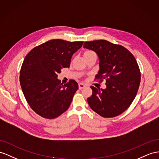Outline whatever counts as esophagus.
Here are the masks:
<instances>
[{"mask_svg":"<svg viewBox=\"0 0 159 159\" xmlns=\"http://www.w3.org/2000/svg\"><path fill=\"white\" fill-rule=\"evenodd\" d=\"M85 87H86V85H85V84H83V83H79V88L80 90V89H82L84 88Z\"/></svg>","mask_w":159,"mask_h":159,"instance_id":"1","label":"esophagus"}]
</instances>
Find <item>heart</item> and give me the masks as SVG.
Listing matches in <instances>:
<instances>
[{"mask_svg": "<svg viewBox=\"0 0 159 159\" xmlns=\"http://www.w3.org/2000/svg\"><path fill=\"white\" fill-rule=\"evenodd\" d=\"M91 53H94V52H92V51H87L86 52L84 53V54H91Z\"/></svg>", "mask_w": 159, "mask_h": 159, "instance_id": "b5f03b06", "label": "heart"}]
</instances>
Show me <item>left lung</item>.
<instances>
[{
  "instance_id": "1",
  "label": "left lung",
  "mask_w": 159,
  "mask_h": 159,
  "mask_svg": "<svg viewBox=\"0 0 159 159\" xmlns=\"http://www.w3.org/2000/svg\"><path fill=\"white\" fill-rule=\"evenodd\" d=\"M83 47L98 56L99 70L95 77L106 81L105 89L91 87L89 106L103 117L120 115L135 99L140 86V71L135 58L125 48L104 39L85 42Z\"/></svg>"
}]
</instances>
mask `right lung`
I'll list each match as a JSON object with an SVG mask.
<instances>
[{"label":"right lung","instance_id":"add662e5","mask_svg":"<svg viewBox=\"0 0 159 159\" xmlns=\"http://www.w3.org/2000/svg\"><path fill=\"white\" fill-rule=\"evenodd\" d=\"M83 42L52 39L28 53L20 71V84L31 108L47 119L58 117L68 109L78 83L74 80L63 84L58 74L70 67L73 54Z\"/></svg>","mask_w":159,"mask_h":159}]
</instances>
